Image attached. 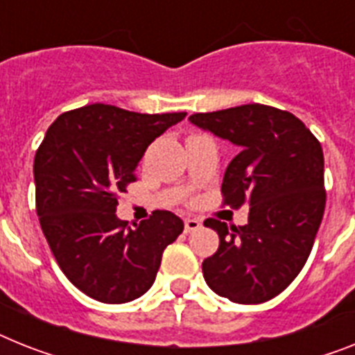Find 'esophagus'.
I'll list each match as a JSON object with an SVG mask.
<instances>
[{
  "instance_id": "34e87169",
  "label": "esophagus",
  "mask_w": 355,
  "mask_h": 355,
  "mask_svg": "<svg viewBox=\"0 0 355 355\" xmlns=\"http://www.w3.org/2000/svg\"><path fill=\"white\" fill-rule=\"evenodd\" d=\"M201 227V221L196 218H187L184 219V232L190 234L194 232V230H198V228Z\"/></svg>"
}]
</instances>
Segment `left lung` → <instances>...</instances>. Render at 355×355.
<instances>
[{"mask_svg": "<svg viewBox=\"0 0 355 355\" xmlns=\"http://www.w3.org/2000/svg\"><path fill=\"white\" fill-rule=\"evenodd\" d=\"M189 121L239 148L221 192L232 209L250 205L243 227L205 221L219 236L218 252L203 261L205 281L234 303H265L300 274L323 219L321 143L294 114L259 103L192 114Z\"/></svg>", "mask_w": 355, "mask_h": 355, "instance_id": "left-lung-1", "label": "left lung"}]
</instances>
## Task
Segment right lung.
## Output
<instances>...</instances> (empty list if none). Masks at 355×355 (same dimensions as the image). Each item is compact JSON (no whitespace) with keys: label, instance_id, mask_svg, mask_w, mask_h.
<instances>
[{"label":"right lung","instance_id":"add662e5","mask_svg":"<svg viewBox=\"0 0 355 355\" xmlns=\"http://www.w3.org/2000/svg\"><path fill=\"white\" fill-rule=\"evenodd\" d=\"M184 116L94 103L61 114L46 130L34 157L41 230L63 274L92 300L119 304L145 294L163 250L183 232L168 210L130 228L116 209L146 146Z\"/></svg>","mask_w":355,"mask_h":355}]
</instances>
